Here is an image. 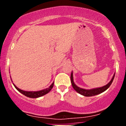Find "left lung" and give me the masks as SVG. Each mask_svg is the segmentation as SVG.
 <instances>
[{"label": "left lung", "instance_id": "left-lung-1", "mask_svg": "<svg viewBox=\"0 0 126 126\" xmlns=\"http://www.w3.org/2000/svg\"><path fill=\"white\" fill-rule=\"evenodd\" d=\"M114 77H115V74H114L113 77H112L111 80H110V82L108 83L107 85H105L104 87H101V88H95V89H92V90H85V89H82L80 88L77 87L76 85L74 83L73 81V76H72V72L71 73V83H72V86L73 87V88L77 91V93H79L80 94L83 95V96H95V95L99 94L100 93H102V92L105 91V90H107L110 86L111 85V83L113 82V80L114 79Z\"/></svg>", "mask_w": 126, "mask_h": 126}]
</instances>
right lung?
I'll use <instances>...</instances> for the list:
<instances>
[{
    "instance_id": "add662e5",
    "label": "right lung",
    "mask_w": 126,
    "mask_h": 126,
    "mask_svg": "<svg viewBox=\"0 0 126 126\" xmlns=\"http://www.w3.org/2000/svg\"><path fill=\"white\" fill-rule=\"evenodd\" d=\"M54 82H53V83H52L51 85H50L49 88H47L44 89V90H41V91H23V90H21V89L18 88L17 87H16V86H15L14 84L13 85L17 91H19L20 93H21L22 94H23L24 95H25V96H27V97H31V98H36V97H41V96H44V95L46 94L47 93H49V91L52 90V88L53 87H54Z\"/></svg>"
}]
</instances>
